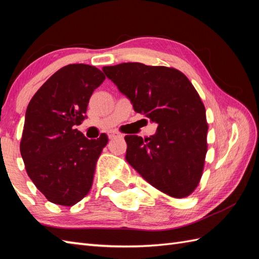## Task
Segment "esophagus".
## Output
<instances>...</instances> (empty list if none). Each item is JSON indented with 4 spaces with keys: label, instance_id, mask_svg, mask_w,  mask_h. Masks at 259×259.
Wrapping results in <instances>:
<instances>
[{
    "label": "esophagus",
    "instance_id": "esophagus-1",
    "mask_svg": "<svg viewBox=\"0 0 259 259\" xmlns=\"http://www.w3.org/2000/svg\"><path fill=\"white\" fill-rule=\"evenodd\" d=\"M117 137H120V135L118 133H114V131H112V133H109L108 134V138L109 139H114L117 138Z\"/></svg>",
    "mask_w": 259,
    "mask_h": 259
}]
</instances>
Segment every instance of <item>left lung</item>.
Segmentation results:
<instances>
[{
  "instance_id": "obj_1",
  "label": "left lung",
  "mask_w": 259,
  "mask_h": 259,
  "mask_svg": "<svg viewBox=\"0 0 259 259\" xmlns=\"http://www.w3.org/2000/svg\"><path fill=\"white\" fill-rule=\"evenodd\" d=\"M107 78L136 112L158 124L145 140L124 137L125 160L147 183L174 198L189 196L199 183L207 152L206 110L180 71L139 62L103 67Z\"/></svg>"
}]
</instances>
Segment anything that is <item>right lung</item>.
I'll return each mask as SVG.
<instances>
[{
    "instance_id": "obj_1",
    "label": "right lung",
    "mask_w": 259,
    "mask_h": 259,
    "mask_svg": "<svg viewBox=\"0 0 259 259\" xmlns=\"http://www.w3.org/2000/svg\"><path fill=\"white\" fill-rule=\"evenodd\" d=\"M106 79L83 63L57 71L27 106L20 144L27 176L49 201L73 206L89 192L108 137L89 140L74 129L87 115L95 89Z\"/></svg>"
}]
</instances>
